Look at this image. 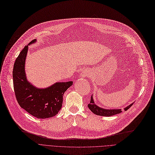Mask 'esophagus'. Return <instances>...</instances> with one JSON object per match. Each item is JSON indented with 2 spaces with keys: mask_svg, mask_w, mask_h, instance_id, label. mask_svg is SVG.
Masks as SVG:
<instances>
[{
  "mask_svg": "<svg viewBox=\"0 0 155 155\" xmlns=\"http://www.w3.org/2000/svg\"><path fill=\"white\" fill-rule=\"evenodd\" d=\"M89 74V70H83V71L82 72V73H81V74H80V76H81V77H86L88 76Z\"/></svg>",
  "mask_w": 155,
  "mask_h": 155,
  "instance_id": "1",
  "label": "esophagus"
}]
</instances>
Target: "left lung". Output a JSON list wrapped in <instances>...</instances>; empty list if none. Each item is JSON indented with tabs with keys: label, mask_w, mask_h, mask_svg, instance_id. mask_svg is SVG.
Listing matches in <instances>:
<instances>
[{
	"label": "left lung",
	"mask_w": 155,
	"mask_h": 155,
	"mask_svg": "<svg viewBox=\"0 0 155 155\" xmlns=\"http://www.w3.org/2000/svg\"><path fill=\"white\" fill-rule=\"evenodd\" d=\"M134 104V103L131 104L127 107H125L124 108V110L126 111L127 110L128 108L131 107V106ZM88 107L91 111L93 113H94L96 115L98 116H107V117H109L112 116L114 115H116V114H119L122 112L121 108H119V109H106V108H101L96 105L94 103V101L93 100V96H91V101L89 104H88Z\"/></svg>",
	"instance_id": "left-lung-1"
}]
</instances>
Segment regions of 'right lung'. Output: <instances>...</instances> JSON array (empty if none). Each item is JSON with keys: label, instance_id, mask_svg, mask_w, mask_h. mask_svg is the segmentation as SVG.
Segmentation results:
<instances>
[{"label": "right lung", "instance_id": "add662e5", "mask_svg": "<svg viewBox=\"0 0 155 155\" xmlns=\"http://www.w3.org/2000/svg\"><path fill=\"white\" fill-rule=\"evenodd\" d=\"M34 39L24 47L17 57L13 67V86L20 106L38 119L55 116L61 109L63 95L73 82H56L47 88H38L28 81L25 70L28 47L36 43Z\"/></svg>", "mask_w": 155, "mask_h": 155}]
</instances>
